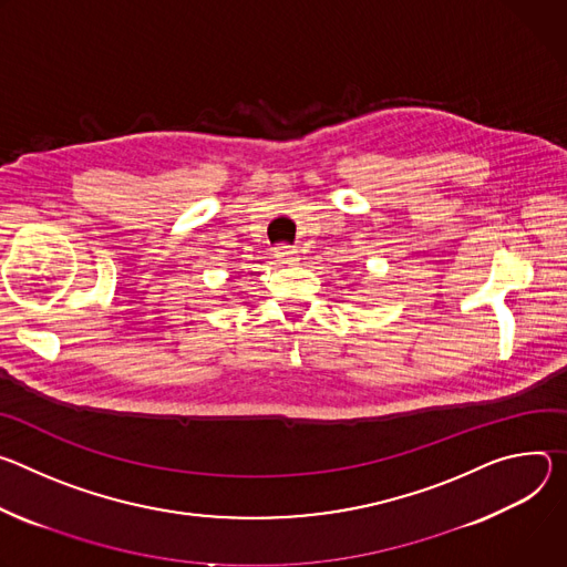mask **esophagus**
I'll list each match as a JSON object with an SVG mask.
<instances>
[{
    "label": "esophagus",
    "mask_w": 567,
    "mask_h": 567,
    "mask_svg": "<svg viewBox=\"0 0 567 567\" xmlns=\"http://www.w3.org/2000/svg\"><path fill=\"white\" fill-rule=\"evenodd\" d=\"M275 257L281 261V264H295L297 261V251L290 247V245H279L275 249Z\"/></svg>",
    "instance_id": "1"
}]
</instances>
